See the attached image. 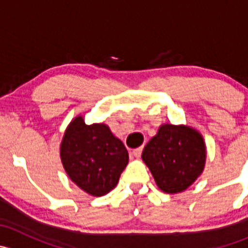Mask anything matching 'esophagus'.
<instances>
[{
	"instance_id": "1",
	"label": "esophagus",
	"mask_w": 248,
	"mask_h": 248,
	"mask_svg": "<svg viewBox=\"0 0 248 248\" xmlns=\"http://www.w3.org/2000/svg\"><path fill=\"white\" fill-rule=\"evenodd\" d=\"M141 152H142V147H138V149H134L133 151H132V154H133L134 157L139 158V157L141 156Z\"/></svg>"
}]
</instances>
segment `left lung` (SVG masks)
I'll return each mask as SVG.
<instances>
[{
	"label": "left lung",
	"instance_id": "left-lung-1",
	"mask_svg": "<svg viewBox=\"0 0 248 248\" xmlns=\"http://www.w3.org/2000/svg\"><path fill=\"white\" fill-rule=\"evenodd\" d=\"M141 158L162 191L179 193L202 174L206 158L205 142L196 129L163 124L144 147Z\"/></svg>",
	"mask_w": 248,
	"mask_h": 248
}]
</instances>
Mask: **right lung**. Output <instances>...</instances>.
<instances>
[{
  "instance_id": "1",
  "label": "right lung",
  "mask_w": 248,
  "mask_h": 248,
  "mask_svg": "<svg viewBox=\"0 0 248 248\" xmlns=\"http://www.w3.org/2000/svg\"><path fill=\"white\" fill-rule=\"evenodd\" d=\"M61 161L72 181L94 197L109 193L128 163V152L104 124H69L61 142Z\"/></svg>"
}]
</instances>
